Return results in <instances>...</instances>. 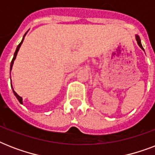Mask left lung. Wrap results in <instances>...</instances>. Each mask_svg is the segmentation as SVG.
<instances>
[{
    "label": "left lung",
    "instance_id": "obj_1",
    "mask_svg": "<svg viewBox=\"0 0 155 155\" xmlns=\"http://www.w3.org/2000/svg\"><path fill=\"white\" fill-rule=\"evenodd\" d=\"M135 38H136V41H137V44H138V46H139L140 47H141V49H142L143 51H144V49H143V47H142V42H141V39H140L139 36L137 35H135Z\"/></svg>",
    "mask_w": 155,
    "mask_h": 155
}]
</instances>
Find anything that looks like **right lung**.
<instances>
[{
    "label": "right lung",
    "mask_w": 155,
    "mask_h": 155,
    "mask_svg": "<svg viewBox=\"0 0 155 155\" xmlns=\"http://www.w3.org/2000/svg\"><path fill=\"white\" fill-rule=\"evenodd\" d=\"M27 32H28V31H27ZM27 32L25 33V35H24V36H23V38H22V40H21V42L20 43H19V45H18V47H17V49H16V51H15V53H14V54H13V60H12V62H11V64H10V72H11V70H12V68H13V63H14V60H15L16 56H17V54H18V51H19V49H20L21 46V44H22L23 40H24V38H25V35H26V34H27ZM10 78H11V76H10ZM11 87H12V84H11ZM12 88H13V87H12ZM13 94L15 95V97H17V99H18V101L20 102V104H23L22 98H21V97L20 96H18V95L17 94V93H16V92H15V91H14V90H13Z\"/></svg>",
    "instance_id": "add662e5"
}]
</instances>
